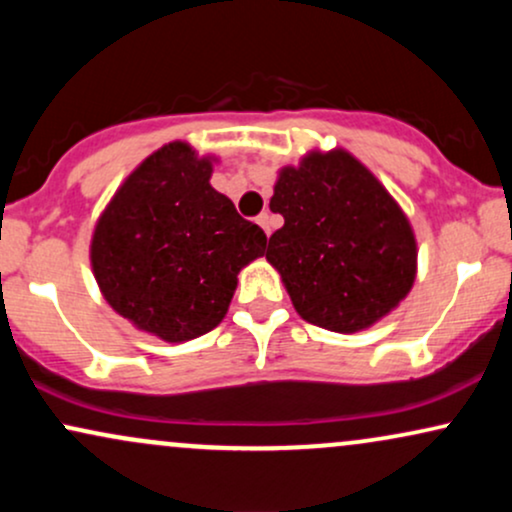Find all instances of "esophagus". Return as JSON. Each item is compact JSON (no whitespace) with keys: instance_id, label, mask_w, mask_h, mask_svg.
I'll return each mask as SVG.
<instances>
[{"instance_id":"1","label":"esophagus","mask_w":512,"mask_h":512,"mask_svg":"<svg viewBox=\"0 0 512 512\" xmlns=\"http://www.w3.org/2000/svg\"><path fill=\"white\" fill-rule=\"evenodd\" d=\"M257 223L264 228V233H267V236H272V214H269V211H262V214L257 216Z\"/></svg>"}]
</instances>
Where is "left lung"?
<instances>
[{"mask_svg": "<svg viewBox=\"0 0 512 512\" xmlns=\"http://www.w3.org/2000/svg\"><path fill=\"white\" fill-rule=\"evenodd\" d=\"M284 226L267 260L305 322L354 334L395 310L416 279V238L390 192L349 151L281 168L269 202Z\"/></svg>", "mask_w": 512, "mask_h": 512, "instance_id": "obj_1", "label": "left lung"}]
</instances>
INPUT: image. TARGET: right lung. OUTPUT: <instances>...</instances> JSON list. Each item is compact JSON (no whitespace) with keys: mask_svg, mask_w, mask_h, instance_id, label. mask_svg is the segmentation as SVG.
<instances>
[{"mask_svg":"<svg viewBox=\"0 0 512 512\" xmlns=\"http://www.w3.org/2000/svg\"><path fill=\"white\" fill-rule=\"evenodd\" d=\"M211 156L185 142L139 163L91 238V267L110 308L137 330L178 344L214 330L238 272L267 236L209 185Z\"/></svg>","mask_w":512,"mask_h":512,"instance_id":"right-lung-1","label":"right lung"}]
</instances>
